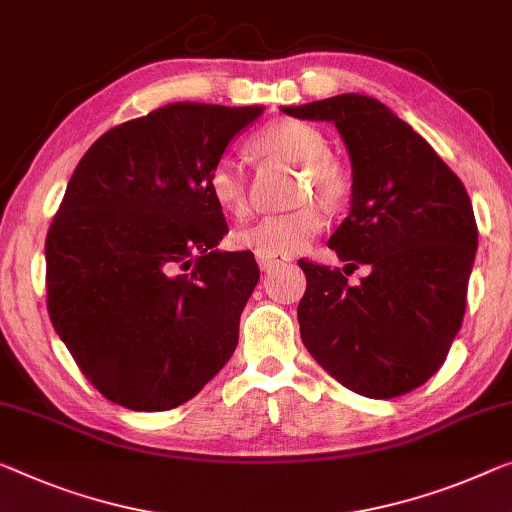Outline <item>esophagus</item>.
<instances>
[{
    "label": "esophagus",
    "instance_id": "obj_1",
    "mask_svg": "<svg viewBox=\"0 0 512 512\" xmlns=\"http://www.w3.org/2000/svg\"><path fill=\"white\" fill-rule=\"evenodd\" d=\"M256 261H258V267H261L263 272H274L283 265L281 258H270V256H261V254H256Z\"/></svg>",
    "mask_w": 512,
    "mask_h": 512
}]
</instances>
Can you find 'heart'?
Masks as SVG:
<instances>
[{
    "mask_svg": "<svg viewBox=\"0 0 512 512\" xmlns=\"http://www.w3.org/2000/svg\"><path fill=\"white\" fill-rule=\"evenodd\" d=\"M256 151L272 160L302 164V178L297 185V201L318 199L322 206L338 208L350 194V174L341 162L327 153V139L309 123L281 119L258 132ZM212 201L226 215L245 219L251 212L249 185L245 169L233 157H222L208 176ZM325 226V215L316 203L270 215L249 229L235 233V245L270 258H288L300 254Z\"/></svg>",
    "mask_w": 512,
    "mask_h": 512,
    "instance_id": "heart-1",
    "label": "heart"
}]
</instances>
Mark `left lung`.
Returning a JSON list of instances; mask_svg holds the SVG:
<instances>
[{
	"label": "left lung",
	"instance_id": "1",
	"mask_svg": "<svg viewBox=\"0 0 512 512\" xmlns=\"http://www.w3.org/2000/svg\"><path fill=\"white\" fill-rule=\"evenodd\" d=\"M281 109L332 121L341 132L352 160V206L327 245L348 261L343 271L372 267L352 287L338 267L302 258V341L345 389L403 396L442 368L460 332L478 247L469 194L428 141L380 100L343 93Z\"/></svg>",
	"mask_w": 512,
	"mask_h": 512
}]
</instances>
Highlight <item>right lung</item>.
<instances>
[{
	"label": "right lung",
	"mask_w": 512,
	"mask_h": 512,
	"mask_svg": "<svg viewBox=\"0 0 512 512\" xmlns=\"http://www.w3.org/2000/svg\"><path fill=\"white\" fill-rule=\"evenodd\" d=\"M263 107L174 102L84 153L45 240L47 313L102 396L164 412L196 396L238 345L256 288L208 176Z\"/></svg>",
	"instance_id": "obj_1"
}]
</instances>
